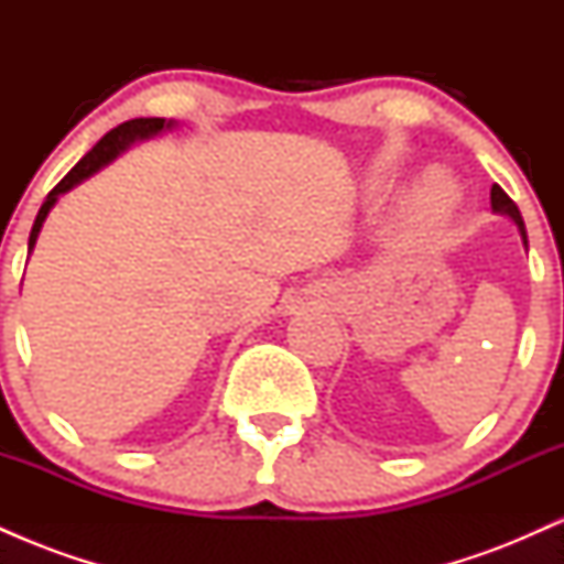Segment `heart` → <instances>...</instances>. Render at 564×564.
I'll list each match as a JSON object with an SVG mask.
<instances>
[{
    "mask_svg": "<svg viewBox=\"0 0 564 564\" xmlns=\"http://www.w3.org/2000/svg\"><path fill=\"white\" fill-rule=\"evenodd\" d=\"M416 200L426 215L440 219L453 212V206H456V200H458V191L451 180L440 177V174H432V177H426L422 187H419Z\"/></svg>",
    "mask_w": 564,
    "mask_h": 564,
    "instance_id": "obj_1",
    "label": "heart"
}]
</instances>
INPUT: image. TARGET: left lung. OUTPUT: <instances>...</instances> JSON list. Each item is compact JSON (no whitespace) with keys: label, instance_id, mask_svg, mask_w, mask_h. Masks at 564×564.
I'll list each match as a JSON object with an SVG mask.
<instances>
[{"label":"left lung","instance_id":"1","mask_svg":"<svg viewBox=\"0 0 564 564\" xmlns=\"http://www.w3.org/2000/svg\"><path fill=\"white\" fill-rule=\"evenodd\" d=\"M490 206H494L496 215L509 217L511 223L517 225V230H520V238H522V246H525V249H528V232H525V223H522L520 209H517L514 200H511V198L507 196V193H503L498 185L490 187Z\"/></svg>","mask_w":564,"mask_h":564}]
</instances>
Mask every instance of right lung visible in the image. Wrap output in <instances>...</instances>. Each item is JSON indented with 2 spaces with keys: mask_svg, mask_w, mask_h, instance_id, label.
<instances>
[{
  "mask_svg": "<svg viewBox=\"0 0 564 564\" xmlns=\"http://www.w3.org/2000/svg\"><path fill=\"white\" fill-rule=\"evenodd\" d=\"M174 127H177V121H174V119H132V121H124V124L111 129V132H108L106 138L97 142L93 151H89L87 156H84L79 164H76L74 170H70L66 177H63L61 183H57L53 191H50V196L44 198L42 209H39V215L34 219V228H31V236H29V254L34 251L39 232H42L44 219H47L50 209H53V206L57 204V198H61L63 193H68L70 187H76L79 183H84L87 177H93V174L100 172L106 164H111L116 156H121V153H124L127 148H132L134 142L151 140V138H156V134L166 132V129H174Z\"/></svg>",
  "mask_w": 564,
  "mask_h": 564,
  "instance_id": "obj_1",
  "label": "right lung"
}]
</instances>
